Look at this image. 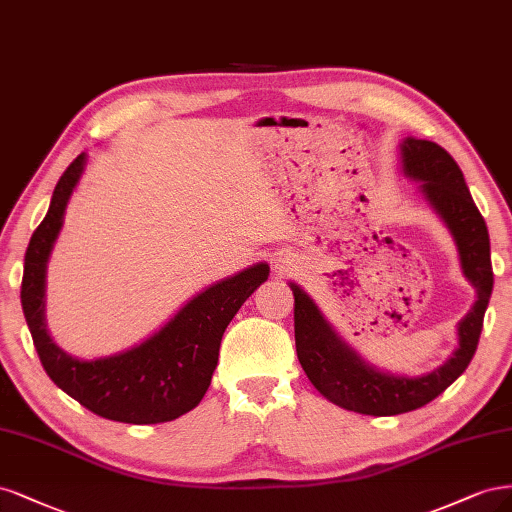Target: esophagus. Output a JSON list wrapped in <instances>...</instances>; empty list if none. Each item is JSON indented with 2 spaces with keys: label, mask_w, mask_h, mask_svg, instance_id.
Listing matches in <instances>:
<instances>
[{
  "label": "esophagus",
  "mask_w": 512,
  "mask_h": 512,
  "mask_svg": "<svg viewBox=\"0 0 512 512\" xmlns=\"http://www.w3.org/2000/svg\"><path fill=\"white\" fill-rule=\"evenodd\" d=\"M295 268V263L289 257H278L276 259V272L280 274H289Z\"/></svg>",
  "instance_id": "esophagus-1"
}]
</instances>
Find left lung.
<instances>
[{
    "label": "left lung",
    "instance_id": "obj_1",
    "mask_svg": "<svg viewBox=\"0 0 512 512\" xmlns=\"http://www.w3.org/2000/svg\"><path fill=\"white\" fill-rule=\"evenodd\" d=\"M400 170L406 178L417 180L423 200L447 225L461 274L476 291L472 308L457 323L453 355L438 368L417 376L376 368L336 332L298 283H289L295 298V351L310 383L336 406L372 417L421 408L464 374L481 338L493 291L487 225L455 159L436 142L406 136L400 142Z\"/></svg>",
    "mask_w": 512,
    "mask_h": 512
}]
</instances>
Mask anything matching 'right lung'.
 Instances as JSON below:
<instances>
[{
  "label": "right lung",
  "instance_id": "1",
  "mask_svg": "<svg viewBox=\"0 0 512 512\" xmlns=\"http://www.w3.org/2000/svg\"><path fill=\"white\" fill-rule=\"evenodd\" d=\"M85 168L87 153H80L59 178L46 217L29 240L21 285L25 321L51 381L95 415L136 425L174 421L202 402L219 364L225 329L251 293L266 283L270 266L253 263L197 291L129 349L93 359L70 355L46 327V270Z\"/></svg>",
  "mask_w": 512,
  "mask_h": 512
}]
</instances>
